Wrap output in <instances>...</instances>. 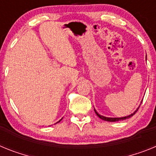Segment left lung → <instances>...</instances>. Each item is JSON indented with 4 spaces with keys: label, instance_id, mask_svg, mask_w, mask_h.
Returning a JSON list of instances; mask_svg holds the SVG:
<instances>
[{
    "label": "left lung",
    "instance_id": "8db88e82",
    "mask_svg": "<svg viewBox=\"0 0 156 156\" xmlns=\"http://www.w3.org/2000/svg\"><path fill=\"white\" fill-rule=\"evenodd\" d=\"M137 110H138V108H137V109H136V111H135L134 112H133V113L131 114V115H128V116H125V117H122V118H108V117H105V116L101 115L97 113V111H96L94 109L95 112H96V114H97V115L98 116V117L100 118V119H103V120H104V121H108V122H118V121H120V120H125V119H129V118L132 117V116L133 115H134V114L136 113V112H137Z\"/></svg>",
    "mask_w": 156,
    "mask_h": 156
}]
</instances>
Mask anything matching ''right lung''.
Instances as JSON below:
<instances>
[{
    "label": "right lung",
    "instance_id": "1",
    "mask_svg": "<svg viewBox=\"0 0 156 156\" xmlns=\"http://www.w3.org/2000/svg\"><path fill=\"white\" fill-rule=\"evenodd\" d=\"M61 120H62V119H60V120H59V122H60V121H61Z\"/></svg>",
    "mask_w": 156,
    "mask_h": 156
}]
</instances>
